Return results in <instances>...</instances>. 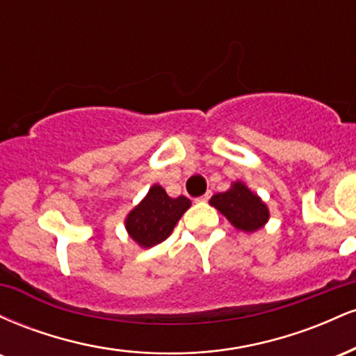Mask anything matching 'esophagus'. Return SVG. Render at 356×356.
Listing matches in <instances>:
<instances>
[{"label": "esophagus", "instance_id": "esophagus-1", "mask_svg": "<svg viewBox=\"0 0 356 356\" xmlns=\"http://www.w3.org/2000/svg\"><path fill=\"white\" fill-rule=\"evenodd\" d=\"M211 195H212V192H211V191H207L206 194L201 195V197H197V201H201V202H206V201H209V199H211Z\"/></svg>", "mask_w": 356, "mask_h": 356}]
</instances>
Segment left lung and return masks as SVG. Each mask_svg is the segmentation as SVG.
Segmentation results:
<instances>
[{
	"label": "left lung",
	"mask_w": 356,
	"mask_h": 356,
	"mask_svg": "<svg viewBox=\"0 0 356 356\" xmlns=\"http://www.w3.org/2000/svg\"><path fill=\"white\" fill-rule=\"evenodd\" d=\"M211 206L226 216L232 226L246 232L263 227L269 218L266 204L241 182L232 184L229 191L212 195Z\"/></svg>",
	"instance_id": "left-lung-1"
}]
</instances>
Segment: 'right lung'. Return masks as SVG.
<instances>
[{
  "label": "right lung",
  "mask_w": 356,
  "mask_h": 356,
  "mask_svg": "<svg viewBox=\"0 0 356 356\" xmlns=\"http://www.w3.org/2000/svg\"><path fill=\"white\" fill-rule=\"evenodd\" d=\"M191 207V201L184 195L169 197L161 186H154L147 197L129 214L125 220L130 238L140 246L150 248L169 238L175 224Z\"/></svg>",
  "instance_id": "obj_1"
}]
</instances>
